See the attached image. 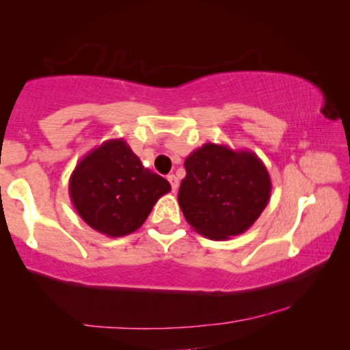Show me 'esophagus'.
Returning a JSON list of instances; mask_svg holds the SVG:
<instances>
[{
    "instance_id": "1",
    "label": "esophagus",
    "mask_w": 350,
    "mask_h": 350,
    "mask_svg": "<svg viewBox=\"0 0 350 350\" xmlns=\"http://www.w3.org/2000/svg\"><path fill=\"white\" fill-rule=\"evenodd\" d=\"M168 180L171 183V189H173V193H176L177 188H179V179H177V176L170 174L168 176Z\"/></svg>"
}]
</instances>
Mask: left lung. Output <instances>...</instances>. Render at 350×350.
<instances>
[{"mask_svg": "<svg viewBox=\"0 0 350 350\" xmlns=\"http://www.w3.org/2000/svg\"><path fill=\"white\" fill-rule=\"evenodd\" d=\"M179 188L187 222L205 238L222 241L247 232L270 200L271 180L252 151L205 144L185 159Z\"/></svg>", "mask_w": 350, "mask_h": 350, "instance_id": "obj_1", "label": "left lung"}]
</instances>
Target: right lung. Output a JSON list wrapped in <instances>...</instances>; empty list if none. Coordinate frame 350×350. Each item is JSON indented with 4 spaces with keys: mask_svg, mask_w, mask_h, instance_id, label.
<instances>
[{
    "mask_svg": "<svg viewBox=\"0 0 350 350\" xmlns=\"http://www.w3.org/2000/svg\"><path fill=\"white\" fill-rule=\"evenodd\" d=\"M171 185L142 165L123 139L94 148L77 163L69 196L77 213L96 232L122 238L140 228Z\"/></svg>",
    "mask_w": 350,
    "mask_h": 350,
    "instance_id": "right-lung-1",
    "label": "right lung"
}]
</instances>
